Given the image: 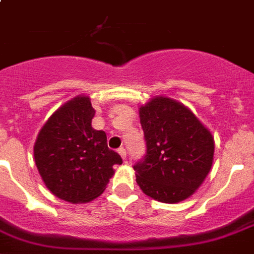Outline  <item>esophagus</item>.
I'll use <instances>...</instances> for the list:
<instances>
[{
    "instance_id": "1",
    "label": "esophagus",
    "mask_w": 254,
    "mask_h": 254,
    "mask_svg": "<svg viewBox=\"0 0 254 254\" xmlns=\"http://www.w3.org/2000/svg\"><path fill=\"white\" fill-rule=\"evenodd\" d=\"M119 154H120L121 157H123V160H125V158H127V151H125V148L119 149Z\"/></svg>"
}]
</instances>
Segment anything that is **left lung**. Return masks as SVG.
Here are the masks:
<instances>
[{
    "instance_id": "obj_1",
    "label": "left lung",
    "mask_w": 254,
    "mask_h": 254,
    "mask_svg": "<svg viewBox=\"0 0 254 254\" xmlns=\"http://www.w3.org/2000/svg\"><path fill=\"white\" fill-rule=\"evenodd\" d=\"M145 154L134 165L136 183L164 203L190 197L212 166L215 143L182 103L157 97L139 110Z\"/></svg>"
}]
</instances>
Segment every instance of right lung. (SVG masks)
<instances>
[{
  "label": "right lung",
  "mask_w": 254,
  "mask_h": 254,
  "mask_svg": "<svg viewBox=\"0 0 254 254\" xmlns=\"http://www.w3.org/2000/svg\"><path fill=\"white\" fill-rule=\"evenodd\" d=\"M88 97H76L57 110L42 127L34 160L50 191L71 203H84L103 193L120 154L107 147L102 130L92 127Z\"/></svg>",
  "instance_id": "obj_1"
}]
</instances>
